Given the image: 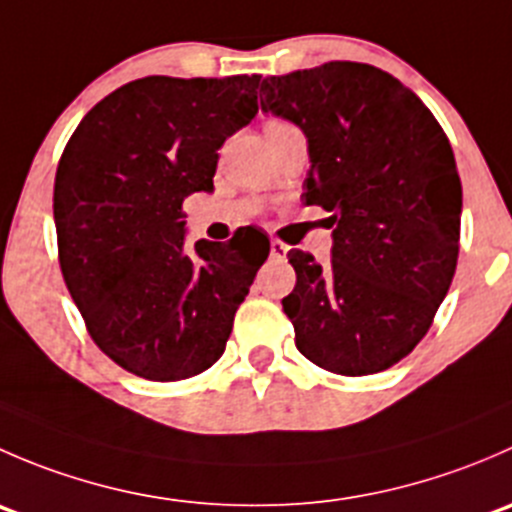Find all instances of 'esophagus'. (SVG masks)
Returning a JSON list of instances; mask_svg holds the SVG:
<instances>
[{
    "label": "esophagus",
    "mask_w": 512,
    "mask_h": 512,
    "mask_svg": "<svg viewBox=\"0 0 512 512\" xmlns=\"http://www.w3.org/2000/svg\"><path fill=\"white\" fill-rule=\"evenodd\" d=\"M287 252H289V247L285 245V242L270 240V255H272V260H285Z\"/></svg>",
    "instance_id": "34e87169"
}]
</instances>
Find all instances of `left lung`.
Returning <instances> with one entry per match:
<instances>
[{"mask_svg": "<svg viewBox=\"0 0 512 512\" xmlns=\"http://www.w3.org/2000/svg\"><path fill=\"white\" fill-rule=\"evenodd\" d=\"M260 103L307 136L302 198L334 227L327 265L287 252L294 344L334 374L389 369L426 337L456 272L463 190L451 143L414 91L356 61L270 76Z\"/></svg>", "mask_w": 512, "mask_h": 512, "instance_id": "1", "label": "left lung"}]
</instances>
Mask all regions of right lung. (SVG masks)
<instances>
[{
	"instance_id": "right-lung-1",
	"label": "right lung",
	"mask_w": 512,
	"mask_h": 512,
	"mask_svg": "<svg viewBox=\"0 0 512 512\" xmlns=\"http://www.w3.org/2000/svg\"><path fill=\"white\" fill-rule=\"evenodd\" d=\"M260 79H136L98 101L61 153V275L96 347L143 379L210 369L270 255L255 227L190 255L183 220V200L213 190L225 138L255 118Z\"/></svg>"
}]
</instances>
